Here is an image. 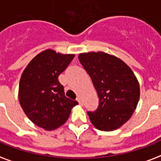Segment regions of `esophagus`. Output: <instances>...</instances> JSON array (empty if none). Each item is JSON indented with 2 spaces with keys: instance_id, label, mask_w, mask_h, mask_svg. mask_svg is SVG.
<instances>
[{
  "instance_id": "obj_1",
  "label": "esophagus",
  "mask_w": 161,
  "mask_h": 161,
  "mask_svg": "<svg viewBox=\"0 0 161 161\" xmlns=\"http://www.w3.org/2000/svg\"><path fill=\"white\" fill-rule=\"evenodd\" d=\"M77 100H78V103H79L80 105H82V104H83V101H82V99H81L80 97H78V99H77Z\"/></svg>"
}]
</instances>
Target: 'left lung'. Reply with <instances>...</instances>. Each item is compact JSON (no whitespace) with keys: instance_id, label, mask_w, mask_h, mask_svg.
Here are the masks:
<instances>
[{"instance_id":"1","label":"left lung","mask_w":161,"mask_h":161,"mask_svg":"<svg viewBox=\"0 0 161 161\" xmlns=\"http://www.w3.org/2000/svg\"><path fill=\"white\" fill-rule=\"evenodd\" d=\"M79 61L99 96L95 111H88L92 124L101 131H113L132 116L140 96L139 84L128 66L121 59L105 52L78 56Z\"/></svg>"}]
</instances>
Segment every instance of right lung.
Instances as JSON below:
<instances>
[{"mask_svg": "<svg viewBox=\"0 0 161 161\" xmlns=\"http://www.w3.org/2000/svg\"><path fill=\"white\" fill-rule=\"evenodd\" d=\"M73 58L72 54L45 50L33 58L23 71L18 99L24 113L38 127L48 131L61 127L78 104L65 96L64 87L58 80Z\"/></svg>", "mask_w": 161, "mask_h": 161, "instance_id": "obj_1", "label": "right lung"}]
</instances>
